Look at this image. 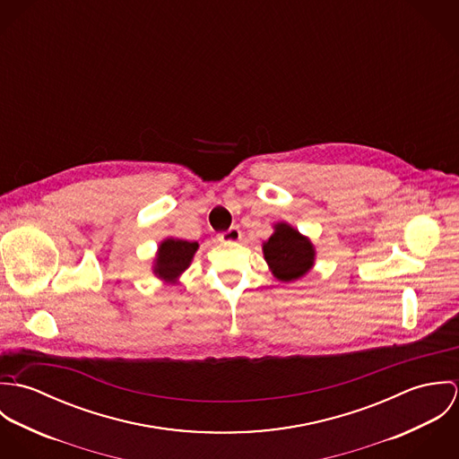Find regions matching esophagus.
Instances as JSON below:
<instances>
[{"label": "esophagus", "instance_id": "1", "mask_svg": "<svg viewBox=\"0 0 459 459\" xmlns=\"http://www.w3.org/2000/svg\"><path fill=\"white\" fill-rule=\"evenodd\" d=\"M240 238H242V231H240L237 226L230 228L228 231H222V233L219 235V240H221V242H224V244H230V242H238Z\"/></svg>", "mask_w": 459, "mask_h": 459}]
</instances>
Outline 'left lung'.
I'll list each match as a JSON object with an SVG mask.
<instances>
[{"mask_svg": "<svg viewBox=\"0 0 459 459\" xmlns=\"http://www.w3.org/2000/svg\"><path fill=\"white\" fill-rule=\"evenodd\" d=\"M315 255L311 240L286 222H277L272 237L263 244L264 260L273 277L282 282L304 277L315 264Z\"/></svg>", "mask_w": 459, "mask_h": 459, "instance_id": "1", "label": "left lung"}]
</instances>
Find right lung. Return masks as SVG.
I'll use <instances>...</instances> for the list:
<instances>
[{
	"mask_svg": "<svg viewBox=\"0 0 459 459\" xmlns=\"http://www.w3.org/2000/svg\"><path fill=\"white\" fill-rule=\"evenodd\" d=\"M199 244L180 240V238H166L160 242L155 263H153V273L162 281H177L186 268L193 262L196 255Z\"/></svg>",
	"mask_w": 459,
	"mask_h": 459,
	"instance_id": "right-lung-1",
	"label": "right lung"
}]
</instances>
